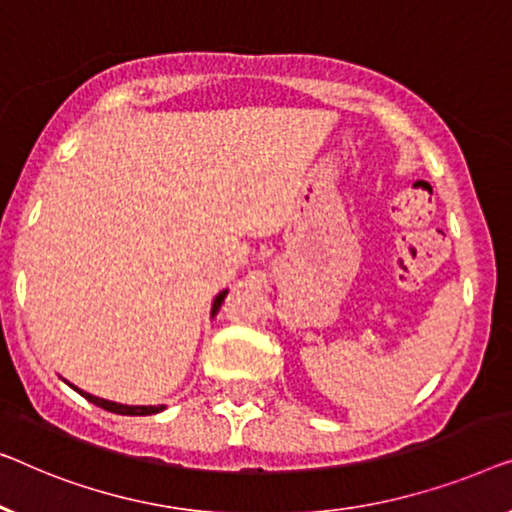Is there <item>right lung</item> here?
Returning <instances> with one entry per match:
<instances>
[{
    "mask_svg": "<svg viewBox=\"0 0 512 512\" xmlns=\"http://www.w3.org/2000/svg\"><path fill=\"white\" fill-rule=\"evenodd\" d=\"M227 292H229V290H222V292L215 294V299H213V306H211V318H213L215 313L220 311V306H222V301H225ZM64 383H67V385L71 387V390H76L78 394H81V397L88 399L90 403H95V406L104 408V410H109V413H115V415H155V413H160V410H164V406H127V403L109 401V399L95 397V394H88V392L78 390V387H76V385H71L69 380H64Z\"/></svg>",
    "mask_w": 512,
    "mask_h": 512,
    "instance_id": "obj_1",
    "label": "right lung"
}]
</instances>
